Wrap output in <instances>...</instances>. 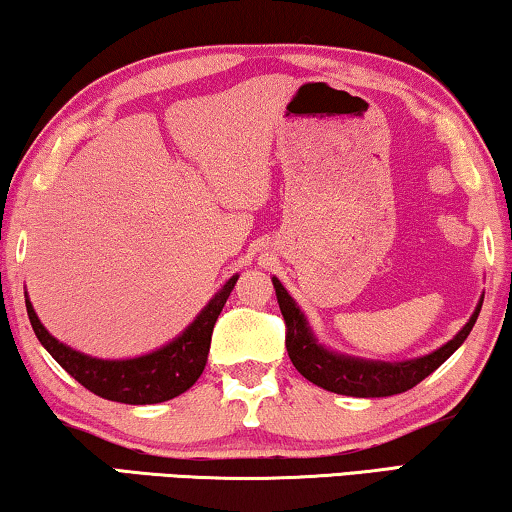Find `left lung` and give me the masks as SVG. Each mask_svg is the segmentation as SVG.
I'll return each instance as SVG.
<instances>
[{
    "instance_id": "left-lung-1",
    "label": "left lung",
    "mask_w": 512,
    "mask_h": 512,
    "mask_svg": "<svg viewBox=\"0 0 512 512\" xmlns=\"http://www.w3.org/2000/svg\"><path fill=\"white\" fill-rule=\"evenodd\" d=\"M272 284L274 293H277L281 316L286 321V351L295 369L307 381L316 383L318 388L348 397H390L411 390L413 385L427 379L434 369H439L464 344V339L469 337L473 323H476L480 314V307H483V298H480L469 323L448 344L436 348L429 355L404 362H383L351 358V355L335 353L323 344H318L305 314L295 305V300L288 295L286 288L281 286V281L272 277Z\"/></svg>"
}]
</instances>
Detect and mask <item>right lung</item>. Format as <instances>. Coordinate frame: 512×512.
<instances>
[{
    "label": "right lung",
    "instance_id": "obj_1",
    "mask_svg": "<svg viewBox=\"0 0 512 512\" xmlns=\"http://www.w3.org/2000/svg\"><path fill=\"white\" fill-rule=\"evenodd\" d=\"M238 274H233L224 286L214 293L205 309L194 318L182 335L157 351L129 360L92 358L66 346L43 328L29 298L25 300L29 323L43 348L69 372L80 385L103 399L120 404H159L168 402L198 381L203 374L207 353H210L214 323L231 295Z\"/></svg>",
    "mask_w": 512,
    "mask_h": 512
}]
</instances>
